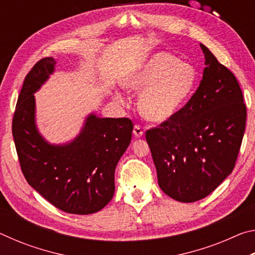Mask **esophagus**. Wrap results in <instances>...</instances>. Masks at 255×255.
Listing matches in <instances>:
<instances>
[{
  "mask_svg": "<svg viewBox=\"0 0 255 255\" xmlns=\"http://www.w3.org/2000/svg\"><path fill=\"white\" fill-rule=\"evenodd\" d=\"M133 136H135L136 138H140V137H143V135H144V131H143V129H141L139 126H138V125H136L135 127H133Z\"/></svg>",
  "mask_w": 255,
  "mask_h": 255,
  "instance_id": "obj_1",
  "label": "esophagus"
}]
</instances>
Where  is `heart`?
<instances>
[{"mask_svg": "<svg viewBox=\"0 0 255 255\" xmlns=\"http://www.w3.org/2000/svg\"><path fill=\"white\" fill-rule=\"evenodd\" d=\"M197 72L176 56L158 51L137 62L125 73L122 84L128 91L140 93L138 109L150 123H165L178 114L195 90ZM123 101V96L116 93Z\"/></svg>", "mask_w": 255, "mask_h": 255, "instance_id": "b5f03b06", "label": "heart"}]
</instances>
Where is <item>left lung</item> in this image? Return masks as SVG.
Masks as SVG:
<instances>
[{
    "label": "left lung",
    "instance_id": "8db88e82",
    "mask_svg": "<svg viewBox=\"0 0 255 255\" xmlns=\"http://www.w3.org/2000/svg\"><path fill=\"white\" fill-rule=\"evenodd\" d=\"M200 47L206 67L197 91L174 117L146 131L159 188L180 202L207 197L232 173L247 122L236 77Z\"/></svg>",
    "mask_w": 255,
    "mask_h": 255
}]
</instances>
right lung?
I'll return each instance as SVG.
<instances>
[{
  "label": "right lung",
  "mask_w": 255,
  "mask_h": 255,
  "mask_svg": "<svg viewBox=\"0 0 255 255\" xmlns=\"http://www.w3.org/2000/svg\"><path fill=\"white\" fill-rule=\"evenodd\" d=\"M56 59H40L25 76L16 102L12 133L21 170L36 191L65 213L89 215L109 204L115 170L131 140L128 118H101L91 112L72 140L51 144L36 120V98L55 72Z\"/></svg>",
  "instance_id": "1"
}]
</instances>
